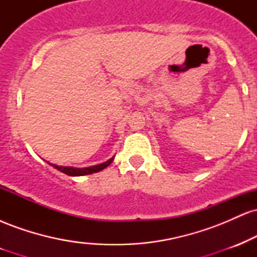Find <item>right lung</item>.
Masks as SVG:
<instances>
[{
	"instance_id": "right-lung-1",
	"label": "right lung",
	"mask_w": 257,
	"mask_h": 257,
	"mask_svg": "<svg viewBox=\"0 0 257 257\" xmlns=\"http://www.w3.org/2000/svg\"><path fill=\"white\" fill-rule=\"evenodd\" d=\"M114 157H112L108 159V161L104 162V163L98 164V166H93V167H87V168H73V167H61V166H57V164H52L49 162H47L48 164H51L52 167H54L55 169H58L59 172L66 174V175L70 176H83V175H88V174H93V173H98L100 170L105 169L106 167H108L110 164L113 162Z\"/></svg>"
}]
</instances>
